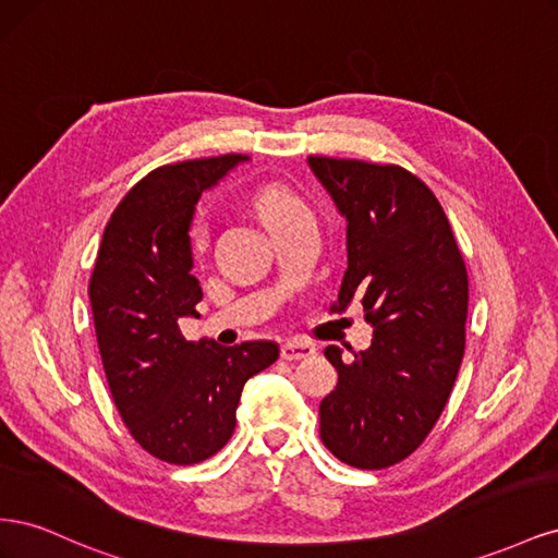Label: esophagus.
Listing matches in <instances>:
<instances>
[{
    "mask_svg": "<svg viewBox=\"0 0 558 558\" xmlns=\"http://www.w3.org/2000/svg\"><path fill=\"white\" fill-rule=\"evenodd\" d=\"M314 353H316V347L307 340H298V337H293V340L281 344V359L283 361H302V359L314 356Z\"/></svg>",
    "mask_w": 558,
    "mask_h": 558,
    "instance_id": "34e87169",
    "label": "esophagus"
}]
</instances>
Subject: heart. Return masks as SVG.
Listing matches in <instances>:
<instances>
[{"instance_id": "1", "label": "heart", "mask_w": 558, "mask_h": 558, "mask_svg": "<svg viewBox=\"0 0 558 558\" xmlns=\"http://www.w3.org/2000/svg\"><path fill=\"white\" fill-rule=\"evenodd\" d=\"M253 207H256L260 221L269 223L283 214L300 209L302 202L289 189H283V185L267 183V185H263V189L256 191V195H253ZM189 240H191V251L197 256V253L207 244L205 226L193 223L191 232H189Z\"/></svg>"}]
</instances>
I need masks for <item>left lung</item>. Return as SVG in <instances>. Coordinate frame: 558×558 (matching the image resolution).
I'll return each mask as SVG.
<instances>
[{
  "mask_svg": "<svg viewBox=\"0 0 558 558\" xmlns=\"http://www.w3.org/2000/svg\"><path fill=\"white\" fill-rule=\"evenodd\" d=\"M347 218V272L332 310L361 300L373 344L344 363L320 400V440L347 465H396L440 418L465 349L468 272L447 214L398 165L307 158Z\"/></svg>",
  "mask_w": 558,
  "mask_h": 558,
  "instance_id": "8db88e82",
  "label": "left lung"
}]
</instances>
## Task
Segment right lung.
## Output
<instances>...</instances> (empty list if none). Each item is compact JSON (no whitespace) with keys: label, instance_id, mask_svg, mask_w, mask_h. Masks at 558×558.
Here are the masks:
<instances>
[{"label":"right lung","instance_id":"right-lung-1","mask_svg":"<svg viewBox=\"0 0 558 558\" xmlns=\"http://www.w3.org/2000/svg\"><path fill=\"white\" fill-rule=\"evenodd\" d=\"M246 156L162 165L111 214L88 286L97 347L123 424L150 456L193 465L232 437L246 379L279 359L275 342H189L199 316L189 230L199 195Z\"/></svg>","mask_w":558,"mask_h":558}]
</instances>
